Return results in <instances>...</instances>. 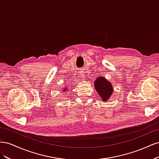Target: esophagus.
I'll return each mask as SVG.
<instances>
[{
  "label": "esophagus",
  "mask_w": 159,
  "mask_h": 159,
  "mask_svg": "<svg viewBox=\"0 0 159 159\" xmlns=\"http://www.w3.org/2000/svg\"><path fill=\"white\" fill-rule=\"evenodd\" d=\"M81 78H82V80H84V79H85V75H84V72H81Z\"/></svg>",
  "instance_id": "obj_1"
}]
</instances>
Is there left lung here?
Listing matches in <instances>:
<instances>
[{"label":"left lung","mask_w":159,"mask_h":159,"mask_svg":"<svg viewBox=\"0 0 159 159\" xmlns=\"http://www.w3.org/2000/svg\"><path fill=\"white\" fill-rule=\"evenodd\" d=\"M94 86L103 102L107 101L114 91L111 83L104 77H99L96 79L94 81Z\"/></svg>","instance_id":"obj_1"}]
</instances>
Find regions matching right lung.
Returning a JSON list of instances; mask_svg holds the SVG:
<instances>
[{
  "instance_id": "add662e5",
  "label": "right lung",
  "mask_w": 159,
  "mask_h": 159,
  "mask_svg": "<svg viewBox=\"0 0 159 159\" xmlns=\"http://www.w3.org/2000/svg\"><path fill=\"white\" fill-rule=\"evenodd\" d=\"M68 86H66V87H64V89H62V91H64V92L65 93L66 91H68Z\"/></svg>"
}]
</instances>
